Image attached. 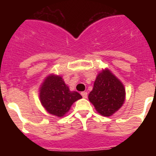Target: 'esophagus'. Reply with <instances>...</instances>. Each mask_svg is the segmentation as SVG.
<instances>
[{
    "label": "esophagus",
    "mask_w": 156,
    "mask_h": 156,
    "mask_svg": "<svg viewBox=\"0 0 156 156\" xmlns=\"http://www.w3.org/2000/svg\"><path fill=\"white\" fill-rule=\"evenodd\" d=\"M81 95H82V97L83 98H87V92H82V93H81Z\"/></svg>",
    "instance_id": "obj_1"
}]
</instances>
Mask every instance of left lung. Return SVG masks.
<instances>
[{
	"mask_svg": "<svg viewBox=\"0 0 156 156\" xmlns=\"http://www.w3.org/2000/svg\"><path fill=\"white\" fill-rule=\"evenodd\" d=\"M88 98L99 114L108 117L122 106L126 90L122 83L106 68L98 74Z\"/></svg>",
	"mask_w": 156,
	"mask_h": 156,
	"instance_id": "left-lung-1",
	"label": "left lung"
}]
</instances>
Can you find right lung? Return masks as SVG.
<instances>
[{"label": "right lung", "mask_w": 156, "mask_h": 156, "mask_svg": "<svg viewBox=\"0 0 156 156\" xmlns=\"http://www.w3.org/2000/svg\"><path fill=\"white\" fill-rule=\"evenodd\" d=\"M39 98L48 113L63 117L69 111L72 105L82 98V96L78 92L71 91L61 76L51 73L41 83Z\"/></svg>", "instance_id": "right-lung-1"}]
</instances>
